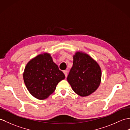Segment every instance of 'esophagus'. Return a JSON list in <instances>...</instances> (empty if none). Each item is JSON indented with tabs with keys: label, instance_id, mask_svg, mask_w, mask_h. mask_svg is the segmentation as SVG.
<instances>
[{
	"label": "esophagus",
	"instance_id": "1",
	"mask_svg": "<svg viewBox=\"0 0 130 130\" xmlns=\"http://www.w3.org/2000/svg\"><path fill=\"white\" fill-rule=\"evenodd\" d=\"M63 72H64V74H65V77H66L67 76V74H68V71H66V70H64V71H63Z\"/></svg>",
	"mask_w": 130,
	"mask_h": 130
}]
</instances>
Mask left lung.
<instances>
[{
  "mask_svg": "<svg viewBox=\"0 0 130 130\" xmlns=\"http://www.w3.org/2000/svg\"><path fill=\"white\" fill-rule=\"evenodd\" d=\"M73 66L67 78L73 91L81 97L94 92L101 81L100 66L88 54L76 51L73 55Z\"/></svg>",
  "mask_w": 130,
  "mask_h": 130,
  "instance_id": "1",
  "label": "left lung"
}]
</instances>
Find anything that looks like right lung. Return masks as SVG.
Listing matches in <instances>:
<instances>
[{"mask_svg": "<svg viewBox=\"0 0 130 130\" xmlns=\"http://www.w3.org/2000/svg\"><path fill=\"white\" fill-rule=\"evenodd\" d=\"M65 78V75L48 53L40 54L31 59L23 72L27 89L32 96L41 100L52 94L58 84Z\"/></svg>", "mask_w": 130, "mask_h": 130, "instance_id": "add662e5", "label": "right lung"}]
</instances>
